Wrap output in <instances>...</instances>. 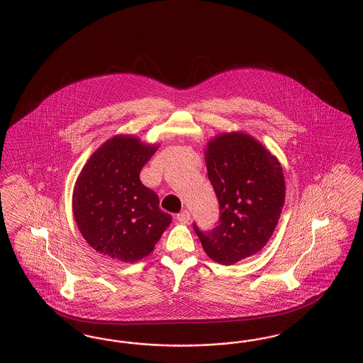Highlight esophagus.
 Returning a JSON list of instances; mask_svg holds the SVG:
<instances>
[{"label":"esophagus","instance_id":"obj_1","mask_svg":"<svg viewBox=\"0 0 363 363\" xmlns=\"http://www.w3.org/2000/svg\"><path fill=\"white\" fill-rule=\"evenodd\" d=\"M175 219H177L181 225H186V223L190 220L189 211H186V209H185V211H182L181 213H178V215L175 216Z\"/></svg>","mask_w":363,"mask_h":363}]
</instances>
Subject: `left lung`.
I'll use <instances>...</instances> for the list:
<instances>
[{
  "label": "left lung",
  "instance_id": "left-lung-1",
  "mask_svg": "<svg viewBox=\"0 0 363 363\" xmlns=\"http://www.w3.org/2000/svg\"><path fill=\"white\" fill-rule=\"evenodd\" d=\"M206 164L219 200V225L208 233L193 227L209 259L233 265L272 237L284 206V175L277 156L243 132L211 138Z\"/></svg>",
  "mask_w": 363,
  "mask_h": 363
}]
</instances>
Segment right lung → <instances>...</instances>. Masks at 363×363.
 <instances>
[{
    "label": "right lung",
    "mask_w": 363,
    "mask_h": 363,
    "mask_svg": "<svg viewBox=\"0 0 363 363\" xmlns=\"http://www.w3.org/2000/svg\"><path fill=\"white\" fill-rule=\"evenodd\" d=\"M157 147L117 135L91 155L77 177L74 220L88 245L110 259L135 262L147 257L172 223V215L159 208L157 194L140 181Z\"/></svg>",
    "instance_id": "1"
}]
</instances>
